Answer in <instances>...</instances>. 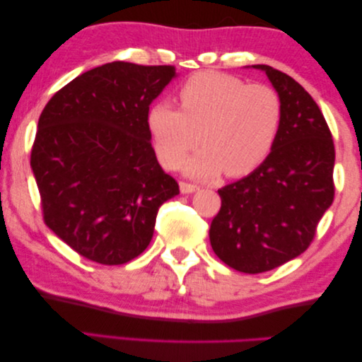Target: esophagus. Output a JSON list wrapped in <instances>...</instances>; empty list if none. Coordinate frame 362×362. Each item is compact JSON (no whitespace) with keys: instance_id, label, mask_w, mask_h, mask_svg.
Returning a JSON list of instances; mask_svg holds the SVG:
<instances>
[{"instance_id":"esophagus-1","label":"esophagus","mask_w":362,"mask_h":362,"mask_svg":"<svg viewBox=\"0 0 362 362\" xmlns=\"http://www.w3.org/2000/svg\"><path fill=\"white\" fill-rule=\"evenodd\" d=\"M180 189L182 194H192L199 189L197 185H191V182H186V181H181L180 182Z\"/></svg>"}]
</instances>
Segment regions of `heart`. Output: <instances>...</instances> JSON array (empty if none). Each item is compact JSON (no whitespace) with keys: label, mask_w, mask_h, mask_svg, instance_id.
<instances>
[{"label":"heart","mask_w":362,"mask_h":362,"mask_svg":"<svg viewBox=\"0 0 362 362\" xmlns=\"http://www.w3.org/2000/svg\"><path fill=\"white\" fill-rule=\"evenodd\" d=\"M177 100L180 109L153 104L147 127L167 168H176L200 139L204 147L185 163L187 173L197 177L220 171L229 177L252 173L271 153L282 127V100L274 88L248 85L216 70L189 76L177 90Z\"/></svg>","instance_id":"b5f03b06"}]
</instances>
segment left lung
Segmentation results:
<instances>
[{"label": "left lung", "mask_w": 362, "mask_h": 362, "mask_svg": "<svg viewBox=\"0 0 362 362\" xmlns=\"http://www.w3.org/2000/svg\"><path fill=\"white\" fill-rule=\"evenodd\" d=\"M264 70L282 100V127L264 162L242 180L221 187V209L210 242L229 268L258 274L303 253L334 202L335 147L327 122L292 76Z\"/></svg>", "instance_id": "obj_1"}]
</instances>
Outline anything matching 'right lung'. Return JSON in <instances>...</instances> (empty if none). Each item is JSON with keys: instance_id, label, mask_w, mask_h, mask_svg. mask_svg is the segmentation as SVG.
Wrapping results in <instances>:
<instances>
[{"instance_id": "obj_1", "label": "right lung", "mask_w": 362, "mask_h": 362, "mask_svg": "<svg viewBox=\"0 0 362 362\" xmlns=\"http://www.w3.org/2000/svg\"><path fill=\"white\" fill-rule=\"evenodd\" d=\"M173 65L110 62L45 105L30 165L47 228L83 258L125 264L151 244L158 206L180 194L157 162L149 105Z\"/></svg>"}]
</instances>
